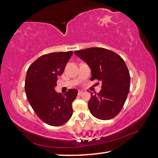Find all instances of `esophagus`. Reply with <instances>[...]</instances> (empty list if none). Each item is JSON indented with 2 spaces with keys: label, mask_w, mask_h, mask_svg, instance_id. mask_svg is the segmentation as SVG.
<instances>
[{
  "label": "esophagus",
  "mask_w": 158,
  "mask_h": 158,
  "mask_svg": "<svg viewBox=\"0 0 158 158\" xmlns=\"http://www.w3.org/2000/svg\"><path fill=\"white\" fill-rule=\"evenodd\" d=\"M82 94H83V92H82V91H81V90H79L78 91V92H77V95L78 96H81Z\"/></svg>",
  "instance_id": "obj_1"
}]
</instances>
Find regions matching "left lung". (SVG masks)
<instances>
[{
	"label": "left lung",
	"mask_w": 158,
	"mask_h": 158,
	"mask_svg": "<svg viewBox=\"0 0 158 158\" xmlns=\"http://www.w3.org/2000/svg\"><path fill=\"white\" fill-rule=\"evenodd\" d=\"M74 53L91 69V80L102 82L99 93H92L88 107L101 120L115 117L122 110L130 90L131 76L122 57L108 49L98 47L76 51Z\"/></svg>",
	"instance_id": "obj_1"
}]
</instances>
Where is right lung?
I'll list each match as a JSON object with an SVG mask.
<instances>
[{
  "label": "right lung",
  "instance_id": "1",
  "mask_svg": "<svg viewBox=\"0 0 158 158\" xmlns=\"http://www.w3.org/2000/svg\"><path fill=\"white\" fill-rule=\"evenodd\" d=\"M72 55L73 51L41 55L27 71L25 91L27 100L38 117L50 126L63 125L73 114L72 103L77 90L69 89L64 95L55 90L57 77L63 73Z\"/></svg>",
  "mask_w": 158,
  "mask_h": 158
}]
</instances>
